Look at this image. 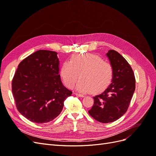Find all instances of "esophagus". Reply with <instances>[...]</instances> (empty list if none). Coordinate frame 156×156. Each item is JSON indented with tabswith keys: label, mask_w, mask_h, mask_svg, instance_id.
<instances>
[{
	"label": "esophagus",
	"mask_w": 156,
	"mask_h": 156,
	"mask_svg": "<svg viewBox=\"0 0 156 156\" xmlns=\"http://www.w3.org/2000/svg\"><path fill=\"white\" fill-rule=\"evenodd\" d=\"M75 95H76L77 96H79V97H81V98H84V96L83 95V94H78V93H75Z\"/></svg>",
	"instance_id": "34e87169"
}]
</instances>
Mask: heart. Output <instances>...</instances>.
I'll return each instance as SVG.
<instances>
[{"mask_svg": "<svg viewBox=\"0 0 156 156\" xmlns=\"http://www.w3.org/2000/svg\"><path fill=\"white\" fill-rule=\"evenodd\" d=\"M64 85L72 88L80 77L75 89L79 92H100L108 87L113 77L112 65L95 54L85 53L73 56L69 62H64L60 70Z\"/></svg>", "mask_w": 156, "mask_h": 156, "instance_id": "1", "label": "heart"}]
</instances>
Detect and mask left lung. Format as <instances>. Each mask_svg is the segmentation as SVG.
Masks as SVG:
<instances>
[{"label": "left lung", "mask_w": 156, "mask_h": 156, "mask_svg": "<svg viewBox=\"0 0 156 156\" xmlns=\"http://www.w3.org/2000/svg\"><path fill=\"white\" fill-rule=\"evenodd\" d=\"M106 55L113 68L112 81L104 92L94 97V105L88 111L101 123L116 121L125 114L135 89L134 73L127 60L115 50Z\"/></svg>", "instance_id": "1"}]
</instances>
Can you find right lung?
Masks as SVG:
<instances>
[{"label":"right lung","mask_w":156,"mask_h":156,"mask_svg":"<svg viewBox=\"0 0 156 156\" xmlns=\"http://www.w3.org/2000/svg\"><path fill=\"white\" fill-rule=\"evenodd\" d=\"M12 90L19 112L37 124L57 117L72 94L61 81L57 53L48 50L37 51L21 61Z\"/></svg>","instance_id":"obj_1"}]
</instances>
